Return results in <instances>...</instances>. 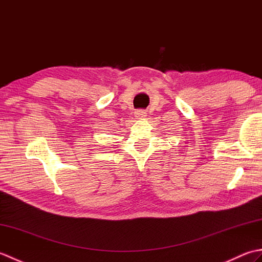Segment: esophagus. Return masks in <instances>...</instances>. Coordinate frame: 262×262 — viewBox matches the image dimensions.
Segmentation results:
<instances>
[{"mask_svg":"<svg viewBox=\"0 0 262 262\" xmlns=\"http://www.w3.org/2000/svg\"><path fill=\"white\" fill-rule=\"evenodd\" d=\"M145 116H146V113L144 110H137V111H135V117H136V118H138V119H142Z\"/></svg>","mask_w":262,"mask_h":262,"instance_id":"1","label":"esophagus"}]
</instances>
